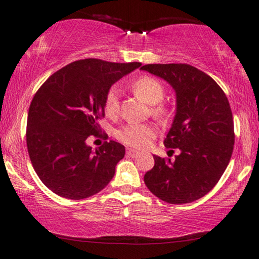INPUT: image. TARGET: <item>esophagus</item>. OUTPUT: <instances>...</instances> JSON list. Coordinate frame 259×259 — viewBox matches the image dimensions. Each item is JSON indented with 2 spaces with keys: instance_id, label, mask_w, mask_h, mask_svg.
<instances>
[{
  "instance_id": "34e87169",
  "label": "esophagus",
  "mask_w": 259,
  "mask_h": 259,
  "mask_svg": "<svg viewBox=\"0 0 259 259\" xmlns=\"http://www.w3.org/2000/svg\"><path fill=\"white\" fill-rule=\"evenodd\" d=\"M126 155H127V156H136V155H137V150H134V149L127 148V149H126Z\"/></svg>"
}]
</instances>
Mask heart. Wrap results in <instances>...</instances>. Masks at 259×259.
Returning a JSON list of instances; mask_svg holds the SVG:
<instances>
[{
  "label": "heart",
  "mask_w": 259,
  "mask_h": 259,
  "mask_svg": "<svg viewBox=\"0 0 259 259\" xmlns=\"http://www.w3.org/2000/svg\"><path fill=\"white\" fill-rule=\"evenodd\" d=\"M133 90L143 98L152 107V114L155 118L165 120L168 118L169 110L161 103L165 97V88L160 81L152 76H141L133 83ZM104 110L107 116H114L119 110V91L111 87L104 99ZM156 130L150 124L127 123L116 132V137L125 146L133 148H145L155 139Z\"/></svg>",
  "instance_id": "obj_1"
}]
</instances>
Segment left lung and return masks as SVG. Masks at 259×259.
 Instances as JSON below:
<instances>
[{"mask_svg":"<svg viewBox=\"0 0 259 259\" xmlns=\"http://www.w3.org/2000/svg\"><path fill=\"white\" fill-rule=\"evenodd\" d=\"M141 69L167 81L177 96L176 117L163 145L179 155L175 161L154 155V167L145 175L147 188L171 204L194 202L217 185L231 160L230 103L209 75L190 64H146Z\"/></svg>","mask_w":259,"mask_h":259,"instance_id":"left-lung-1","label":"left lung"}]
</instances>
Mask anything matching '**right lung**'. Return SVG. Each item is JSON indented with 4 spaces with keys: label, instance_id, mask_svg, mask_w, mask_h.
<instances>
[{
    "label": "right lung",
    "instance_id": "right-lung-1",
    "mask_svg": "<svg viewBox=\"0 0 259 259\" xmlns=\"http://www.w3.org/2000/svg\"><path fill=\"white\" fill-rule=\"evenodd\" d=\"M140 65L97 58L75 61L52 74L34 94L26 143L35 173L52 192L87 198L113 178L124 146L106 141L93 152L86 140L100 136L98 122L105 117L104 99L110 87Z\"/></svg>",
    "mask_w": 259,
    "mask_h": 259
}]
</instances>
